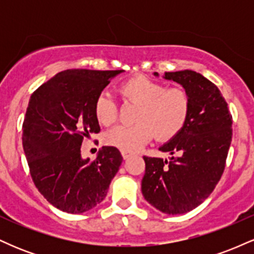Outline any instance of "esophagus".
I'll return each instance as SVG.
<instances>
[{"label":"esophagus","instance_id":"34e87169","mask_svg":"<svg viewBox=\"0 0 254 254\" xmlns=\"http://www.w3.org/2000/svg\"><path fill=\"white\" fill-rule=\"evenodd\" d=\"M122 155H123V159L124 160H127V159H129V157L132 155V153H130V151H124V150H122Z\"/></svg>","mask_w":254,"mask_h":254}]
</instances>
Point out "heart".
Masks as SVG:
<instances>
[{
	"mask_svg": "<svg viewBox=\"0 0 254 254\" xmlns=\"http://www.w3.org/2000/svg\"><path fill=\"white\" fill-rule=\"evenodd\" d=\"M124 100L138 104L133 125H118L105 133V143L124 151H135L153 137L173 138L185 127L190 116V95L182 87L167 88L165 83L145 76L124 81L118 88ZM94 113L100 124L109 127L117 119V106L110 95H99Z\"/></svg>",
	"mask_w": 254,
	"mask_h": 254,
	"instance_id": "obj_1",
	"label": "heart"
}]
</instances>
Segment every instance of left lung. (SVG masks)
I'll use <instances>...</instances> for the list:
<instances>
[{
    "label": "left lung",
    "mask_w": 254,
    "mask_h": 254,
    "mask_svg": "<svg viewBox=\"0 0 254 254\" xmlns=\"http://www.w3.org/2000/svg\"><path fill=\"white\" fill-rule=\"evenodd\" d=\"M154 76H159L154 72ZM190 95L185 127L159 148L170 161L143 156L144 199L164 214L182 215L206 199L221 179L230 142L232 116L220 89L192 70L165 72Z\"/></svg>",
    "instance_id": "1"
}]
</instances>
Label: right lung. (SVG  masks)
Segmentation results:
<instances>
[{"mask_svg": "<svg viewBox=\"0 0 254 254\" xmlns=\"http://www.w3.org/2000/svg\"><path fill=\"white\" fill-rule=\"evenodd\" d=\"M124 70L68 69L31 95L22 125V145L34 185L49 203L82 214L106 197L123 161L116 147L81 156L83 137L100 131L94 104L113 77Z\"/></svg>", "mask_w": 254, "mask_h": 254, "instance_id": "obj_1", "label": "right lung"}]
</instances>
